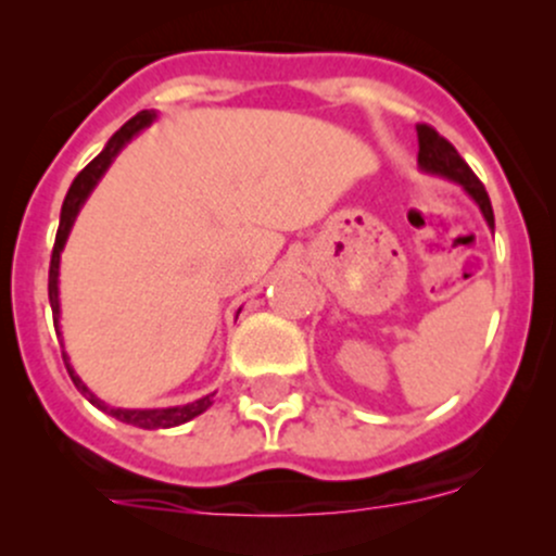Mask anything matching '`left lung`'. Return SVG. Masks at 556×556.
Segmentation results:
<instances>
[{"mask_svg":"<svg viewBox=\"0 0 556 556\" xmlns=\"http://www.w3.org/2000/svg\"><path fill=\"white\" fill-rule=\"evenodd\" d=\"M417 139H419L417 161H419V166H422V172L441 174V177L452 179V182H457V185H463L465 193H468L470 199L479 204V210H481V215H484L486 226L495 228V215H492L490 195H486L481 179L476 177L473 172H470V166L465 164L463 159H459V153L454 150V144L446 142V139L441 137V134L435 131L433 126H428V123H419Z\"/></svg>","mask_w":556,"mask_h":556,"instance_id":"obj_1","label":"left lung"}]
</instances>
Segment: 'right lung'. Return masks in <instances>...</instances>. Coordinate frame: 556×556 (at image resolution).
I'll list each match as a JSON object with an SVG mask.
<instances>
[{
  "label": "right lung",
  "mask_w": 556,
  "mask_h": 556,
  "mask_svg": "<svg viewBox=\"0 0 556 556\" xmlns=\"http://www.w3.org/2000/svg\"><path fill=\"white\" fill-rule=\"evenodd\" d=\"M155 121V112L153 110H142L137 112V115L131 117L128 123H123L121 131L112 134V139L106 142V148L102 153L97 155V159L91 161V164L86 166L80 174L75 177V182H72L70 193H66L64 199V206H61V223H59V233H55V244H53V255H50V274H48V299H50V309H53V323L59 325V263H61V250H64L66 244V237H70L72 226H75V217L77 212H80V206L86 204V199L91 195V190L97 188V182L102 179V174L106 172V166L115 161V155L121 153L123 144L128 142L131 137H137L142 128H148L150 123ZM70 361V357L64 355V363ZM66 371H70L72 382H75L77 390L83 392V395L88 397V401L93 403L97 408H102V412L110 414V417L121 419V422L126 425H137V428H144V430H159V428H177V425L182 422H190L193 417H199V414H204L206 408L212 406V395H204L199 397V401L193 403H185V406H172V408H115V406H106L102 397L93 395L91 390H88L86 384H83V379L77 377L75 368L66 363Z\"/></svg>",
  "instance_id": "right-lung-1"
}]
</instances>
